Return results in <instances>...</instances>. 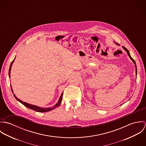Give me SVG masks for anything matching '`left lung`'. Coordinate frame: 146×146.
I'll use <instances>...</instances> for the list:
<instances>
[{
    "label": "left lung",
    "mask_w": 146,
    "mask_h": 146,
    "mask_svg": "<svg viewBox=\"0 0 146 146\" xmlns=\"http://www.w3.org/2000/svg\"><path fill=\"white\" fill-rule=\"evenodd\" d=\"M115 44H116V45H119V44L118 43H117V42H116V43H115ZM122 47H123V49H124L125 50V51L126 52V53H127V55H128V56L129 57V58H130V60H131V61H132L133 62V63H134V64H135V74H136V78H137V65H136V63H135V61H134V60H133V58H131V56L130 55V53H129V50H127V49H126V48L125 47H124V46H123Z\"/></svg>",
    "instance_id": "8db88e82"
}]
</instances>
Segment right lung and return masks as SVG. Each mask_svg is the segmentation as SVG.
<instances>
[{
    "instance_id": "1",
    "label": "right lung",
    "mask_w": 146,
    "mask_h": 146,
    "mask_svg": "<svg viewBox=\"0 0 146 146\" xmlns=\"http://www.w3.org/2000/svg\"><path fill=\"white\" fill-rule=\"evenodd\" d=\"M15 60V58L14 60L11 63V65H10V67H9V78H11V67H12V64H13V63L14 62ZM11 89H12V93H13V90H12V86H11ZM63 94V93H62V94H61V96H60V98H59V100H58V101L57 104H55V105H54L53 107H48V108H42V107L37 106H35V105H33V104H27V103H26V102H25L22 101L20 99H19V98L16 96V95H15V94H13V96H14L15 98L18 101H19L22 104H23L25 107H27V108H30V109H31V110H34V111H36V112H48V111H51V110H52L56 108V107H58L60 106V104H61V102H62Z\"/></svg>"
}]
</instances>
